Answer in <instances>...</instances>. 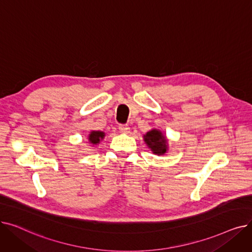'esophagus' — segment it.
<instances>
[{"instance_id": "1", "label": "esophagus", "mask_w": 252, "mask_h": 252, "mask_svg": "<svg viewBox=\"0 0 252 252\" xmlns=\"http://www.w3.org/2000/svg\"><path fill=\"white\" fill-rule=\"evenodd\" d=\"M118 129L122 134H128L129 133V126H126V125H121L118 126Z\"/></svg>"}]
</instances>
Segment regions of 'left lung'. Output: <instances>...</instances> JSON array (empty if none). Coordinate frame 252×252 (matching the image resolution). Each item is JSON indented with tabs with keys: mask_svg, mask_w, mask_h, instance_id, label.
Segmentation results:
<instances>
[{
	"mask_svg": "<svg viewBox=\"0 0 252 252\" xmlns=\"http://www.w3.org/2000/svg\"><path fill=\"white\" fill-rule=\"evenodd\" d=\"M144 142L146 143L153 154L164 155L168 151V140L160 129L152 128L143 136Z\"/></svg>",
	"mask_w": 252,
	"mask_h": 252,
	"instance_id": "obj_1",
	"label": "left lung"
}]
</instances>
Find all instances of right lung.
<instances>
[{"label":"right lung","instance_id":"1","mask_svg":"<svg viewBox=\"0 0 252 252\" xmlns=\"http://www.w3.org/2000/svg\"><path fill=\"white\" fill-rule=\"evenodd\" d=\"M105 138V133L101 130H91L88 136V142L89 144L95 146V145H99L101 141Z\"/></svg>","mask_w":252,"mask_h":252}]
</instances>
